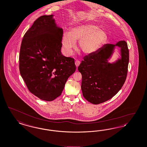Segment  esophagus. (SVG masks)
Returning <instances> with one entry per match:
<instances>
[{"label":"esophagus","mask_w":147,"mask_h":147,"mask_svg":"<svg viewBox=\"0 0 147 147\" xmlns=\"http://www.w3.org/2000/svg\"><path fill=\"white\" fill-rule=\"evenodd\" d=\"M75 64H76V67H78L80 64V61H79V60H76L75 62Z\"/></svg>","instance_id":"34e87169"}]
</instances>
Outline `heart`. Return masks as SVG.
Instances as JSON below:
<instances>
[{"label":"heart","instance_id":"1","mask_svg":"<svg viewBox=\"0 0 147 147\" xmlns=\"http://www.w3.org/2000/svg\"><path fill=\"white\" fill-rule=\"evenodd\" d=\"M106 40L107 34L104 31L95 24L86 23L73 27L68 34H64L61 42L67 55L71 54L78 40L80 50L86 54H92L98 51Z\"/></svg>","mask_w":147,"mask_h":147}]
</instances>
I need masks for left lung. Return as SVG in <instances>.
<instances>
[{"mask_svg":"<svg viewBox=\"0 0 147 147\" xmlns=\"http://www.w3.org/2000/svg\"><path fill=\"white\" fill-rule=\"evenodd\" d=\"M121 48V59L113 64L108 62L114 47ZM129 51L127 42L107 44L93 54L84 57L78 67L82 75L81 90L87 101L99 104L107 101L121 89L127 79Z\"/></svg>","mask_w":147,"mask_h":147,"instance_id":"8db88e82","label":"left lung"}]
</instances>
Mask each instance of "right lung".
<instances>
[{
	"label": "right lung",
	"instance_id": "right-lung-1",
	"mask_svg": "<svg viewBox=\"0 0 147 147\" xmlns=\"http://www.w3.org/2000/svg\"><path fill=\"white\" fill-rule=\"evenodd\" d=\"M53 16H42L34 22L23 36L19 56L20 75L29 91L48 101L61 96L76 70L74 59L61 54L63 30Z\"/></svg>",
	"mask_w": 147,
	"mask_h": 147
}]
</instances>
